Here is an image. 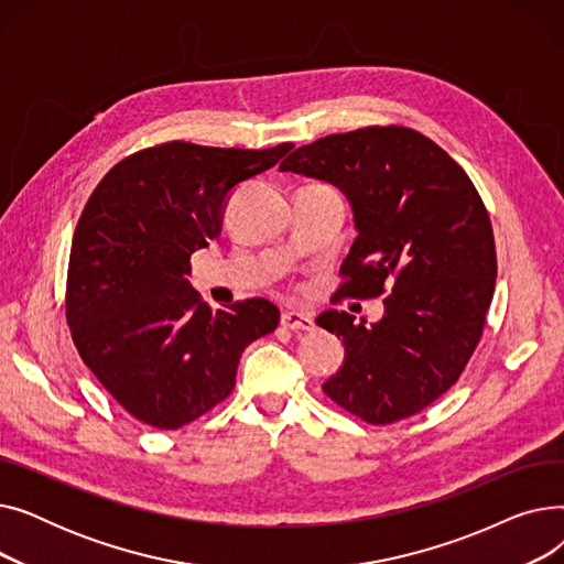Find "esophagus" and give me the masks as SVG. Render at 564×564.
<instances>
[{
	"label": "esophagus",
	"mask_w": 564,
	"mask_h": 564,
	"mask_svg": "<svg viewBox=\"0 0 564 564\" xmlns=\"http://www.w3.org/2000/svg\"><path fill=\"white\" fill-rule=\"evenodd\" d=\"M281 324L290 332H313L315 329V322L311 319V315L297 313V311H285L281 315Z\"/></svg>",
	"instance_id": "1"
}]
</instances>
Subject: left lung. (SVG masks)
Returning a JSON list of instances; mask_svg holds the SVG:
<instances>
[{
	"label": "left lung",
	"mask_w": 564,
	"mask_h": 564,
	"mask_svg": "<svg viewBox=\"0 0 564 564\" xmlns=\"http://www.w3.org/2000/svg\"><path fill=\"white\" fill-rule=\"evenodd\" d=\"M281 171L327 181L351 203L359 235L336 297L389 292L372 327L347 311L315 319L347 351L322 391L370 425L423 411L462 377L494 297V230L476 185L441 145L402 126L327 134Z\"/></svg>",
	"instance_id": "8db88e82"
}]
</instances>
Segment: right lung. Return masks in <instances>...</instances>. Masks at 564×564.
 <instances>
[{
	"mask_svg": "<svg viewBox=\"0 0 564 564\" xmlns=\"http://www.w3.org/2000/svg\"><path fill=\"white\" fill-rule=\"evenodd\" d=\"M264 151L166 141L107 171L77 221L66 319L82 361L137 421L177 430L235 389L242 351L279 327L262 297L217 313L192 290L189 258L221 232L235 185L272 169Z\"/></svg>",
	"mask_w": 564,
	"mask_h": 564,
	"instance_id": "add662e5",
	"label": "right lung"
}]
</instances>
